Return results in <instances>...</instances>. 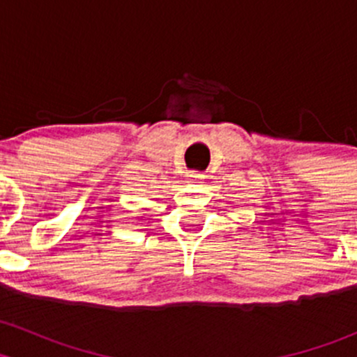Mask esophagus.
<instances>
[{"instance_id": "1", "label": "esophagus", "mask_w": 357, "mask_h": 357, "mask_svg": "<svg viewBox=\"0 0 357 357\" xmlns=\"http://www.w3.org/2000/svg\"><path fill=\"white\" fill-rule=\"evenodd\" d=\"M204 178H205V176L199 171H190L188 174H186V179H188L190 183H200Z\"/></svg>"}]
</instances>
